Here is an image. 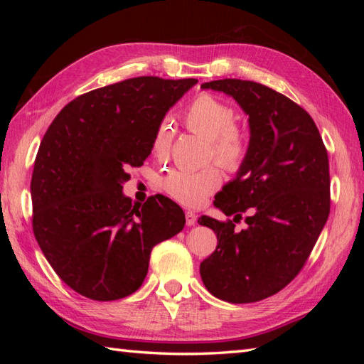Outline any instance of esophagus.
<instances>
[{
  "label": "esophagus",
  "mask_w": 364,
  "mask_h": 364,
  "mask_svg": "<svg viewBox=\"0 0 364 364\" xmlns=\"http://www.w3.org/2000/svg\"><path fill=\"white\" fill-rule=\"evenodd\" d=\"M196 223H197V215H196V213L186 211V225H188V227H194Z\"/></svg>",
  "instance_id": "esophagus-1"
}]
</instances>
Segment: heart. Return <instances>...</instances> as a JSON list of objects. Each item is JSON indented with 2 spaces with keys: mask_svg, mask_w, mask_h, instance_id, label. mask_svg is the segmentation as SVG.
Here are the masks:
<instances>
[{
  "mask_svg": "<svg viewBox=\"0 0 364 364\" xmlns=\"http://www.w3.org/2000/svg\"><path fill=\"white\" fill-rule=\"evenodd\" d=\"M186 120L194 133L211 142L210 156L228 172L242 167L247 154L244 137L236 128V112L228 103L210 94L198 95L188 107ZM170 144V129L162 123L153 141V149L164 154ZM222 175L215 167L200 170H172L162 180V189L175 202L184 206H198L218 191Z\"/></svg>",
  "mask_w": 364,
  "mask_h": 364,
  "instance_id": "b5f03b06",
  "label": "heart"
}]
</instances>
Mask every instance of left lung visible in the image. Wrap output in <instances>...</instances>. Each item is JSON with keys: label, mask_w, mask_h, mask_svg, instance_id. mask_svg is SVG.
<instances>
[{"label": "left lung", "mask_w": 364, "mask_h": 364, "mask_svg": "<svg viewBox=\"0 0 364 364\" xmlns=\"http://www.w3.org/2000/svg\"><path fill=\"white\" fill-rule=\"evenodd\" d=\"M202 89L236 100L249 115L250 142L236 178L214 200L235 219H198L218 235L200 275L214 297L252 304L282 291L310 257L330 214L328 154L311 115L280 92L242 80L203 82ZM249 209L247 228L235 230Z\"/></svg>", "instance_id": "obj_1"}]
</instances>
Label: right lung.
I'll return each mask as SVG.
<instances>
[{
  "instance_id": "add662e5",
  "label": "right lung",
  "mask_w": 364,
  "mask_h": 364,
  "mask_svg": "<svg viewBox=\"0 0 364 364\" xmlns=\"http://www.w3.org/2000/svg\"><path fill=\"white\" fill-rule=\"evenodd\" d=\"M197 80L139 76L76 97L46 129L31 180L33 230L46 261L81 296L109 301L141 288L151 249L186 218L164 196L133 205L128 167L149 158L166 112Z\"/></svg>"
}]
</instances>
